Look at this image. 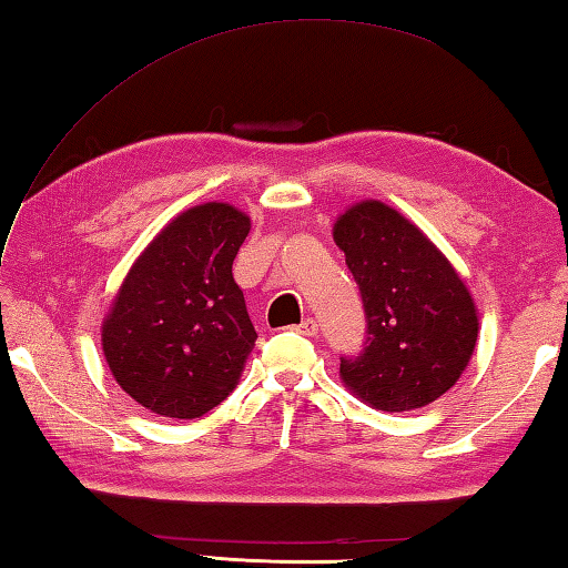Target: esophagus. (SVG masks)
Segmentation results:
<instances>
[{
    "label": "esophagus",
    "instance_id": "34e87169",
    "mask_svg": "<svg viewBox=\"0 0 568 568\" xmlns=\"http://www.w3.org/2000/svg\"><path fill=\"white\" fill-rule=\"evenodd\" d=\"M300 334L303 336H317V332H320V324H317V320H312V317H305L303 322L297 324L295 327Z\"/></svg>",
    "mask_w": 568,
    "mask_h": 568
}]
</instances>
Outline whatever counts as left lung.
I'll return each mask as SVG.
<instances>
[{
	"label": "left lung",
	"mask_w": 568,
	"mask_h": 568,
	"mask_svg": "<svg viewBox=\"0 0 568 568\" xmlns=\"http://www.w3.org/2000/svg\"><path fill=\"white\" fill-rule=\"evenodd\" d=\"M332 236L364 297V354L342 358L344 388L368 407L407 413L462 378L478 342V307L439 246L403 212L361 200L336 216Z\"/></svg>",
	"instance_id": "left-lung-1"
}]
</instances>
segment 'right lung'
<instances>
[{
    "mask_svg": "<svg viewBox=\"0 0 568 568\" xmlns=\"http://www.w3.org/2000/svg\"><path fill=\"white\" fill-rule=\"evenodd\" d=\"M251 216L229 202L175 214L136 261L102 320L114 381L159 417L195 419L226 400L256 344L232 263Z\"/></svg>",
    "mask_w": 568,
    "mask_h": 568,
    "instance_id": "add662e5",
    "label": "right lung"
}]
</instances>
